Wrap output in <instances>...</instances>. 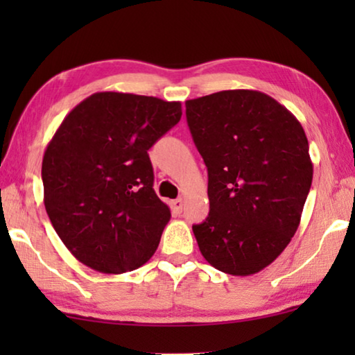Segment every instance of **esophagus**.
Wrapping results in <instances>:
<instances>
[{"label": "esophagus", "instance_id": "1", "mask_svg": "<svg viewBox=\"0 0 355 355\" xmlns=\"http://www.w3.org/2000/svg\"><path fill=\"white\" fill-rule=\"evenodd\" d=\"M171 205H172V209L175 213H182V209H183V199H175V200H172L171 202Z\"/></svg>", "mask_w": 355, "mask_h": 355}]
</instances>
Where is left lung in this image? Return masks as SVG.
Here are the masks:
<instances>
[{
  "instance_id": "8db88e82",
  "label": "left lung",
  "mask_w": 355,
  "mask_h": 355,
  "mask_svg": "<svg viewBox=\"0 0 355 355\" xmlns=\"http://www.w3.org/2000/svg\"><path fill=\"white\" fill-rule=\"evenodd\" d=\"M208 169L209 214L192 232L205 260L232 275L260 272L296 233L313 164L299 120L269 95L236 89L186 101Z\"/></svg>"
}]
</instances>
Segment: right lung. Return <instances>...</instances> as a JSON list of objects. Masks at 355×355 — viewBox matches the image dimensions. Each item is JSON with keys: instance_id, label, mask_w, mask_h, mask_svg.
<instances>
[{"instance_id": "add662e5", "label": "right lung", "mask_w": 355, "mask_h": 355, "mask_svg": "<svg viewBox=\"0 0 355 355\" xmlns=\"http://www.w3.org/2000/svg\"><path fill=\"white\" fill-rule=\"evenodd\" d=\"M182 119L180 101L97 92L71 110L42 161L48 218L71 255L103 274L133 271L158 249L171 209L147 150Z\"/></svg>"}]
</instances>
